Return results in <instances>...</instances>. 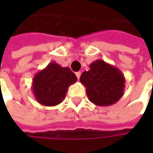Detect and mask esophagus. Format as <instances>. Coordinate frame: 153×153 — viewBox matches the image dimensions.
Here are the masks:
<instances>
[{
    "mask_svg": "<svg viewBox=\"0 0 153 153\" xmlns=\"http://www.w3.org/2000/svg\"><path fill=\"white\" fill-rule=\"evenodd\" d=\"M81 71H78V72H76V77H77V79H79L80 76H81Z\"/></svg>",
    "mask_w": 153,
    "mask_h": 153,
    "instance_id": "esophagus-1",
    "label": "esophagus"
}]
</instances>
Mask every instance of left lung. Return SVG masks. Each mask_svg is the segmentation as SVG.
Returning a JSON list of instances; mask_svg holds the SVG:
<instances>
[{
  "label": "left lung",
  "instance_id": "1",
  "mask_svg": "<svg viewBox=\"0 0 153 153\" xmlns=\"http://www.w3.org/2000/svg\"><path fill=\"white\" fill-rule=\"evenodd\" d=\"M90 70L81 75L88 100L98 106H109L124 94L125 78L120 70L102 59L89 65Z\"/></svg>",
  "mask_w": 153,
  "mask_h": 153
}]
</instances>
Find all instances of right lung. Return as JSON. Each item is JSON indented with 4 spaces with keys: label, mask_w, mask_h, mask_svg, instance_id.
I'll return each mask as SVG.
<instances>
[{
    "label": "right lung",
    "mask_w": 153,
    "mask_h": 153,
    "mask_svg": "<svg viewBox=\"0 0 153 153\" xmlns=\"http://www.w3.org/2000/svg\"><path fill=\"white\" fill-rule=\"evenodd\" d=\"M77 81L68 67L52 62L33 77L32 92L36 101L46 106H55L65 98L69 86Z\"/></svg>",
    "instance_id": "right-lung-1"
}]
</instances>
